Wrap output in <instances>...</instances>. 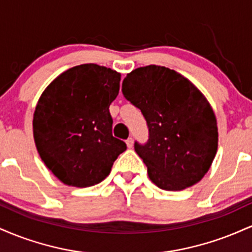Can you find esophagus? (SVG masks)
<instances>
[{
	"label": "esophagus",
	"mask_w": 252,
	"mask_h": 252,
	"mask_svg": "<svg viewBox=\"0 0 252 252\" xmlns=\"http://www.w3.org/2000/svg\"><path fill=\"white\" fill-rule=\"evenodd\" d=\"M126 147H128V148H132V147H134V140H132L131 137L128 138V140L126 141Z\"/></svg>",
	"instance_id": "esophagus-1"
}]
</instances>
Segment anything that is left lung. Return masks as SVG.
I'll return each mask as SVG.
<instances>
[{
    "mask_svg": "<svg viewBox=\"0 0 252 252\" xmlns=\"http://www.w3.org/2000/svg\"><path fill=\"white\" fill-rule=\"evenodd\" d=\"M122 91L147 121L148 142H135V152L152 182L182 190L200 181L218 149L216 115L200 90L174 70L149 65L126 74Z\"/></svg>",
    "mask_w": 252,
    "mask_h": 252,
    "instance_id": "obj_1",
    "label": "left lung"
}]
</instances>
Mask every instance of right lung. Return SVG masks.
Returning <instances> with one entry per match:
<instances>
[{
	"mask_svg": "<svg viewBox=\"0 0 252 252\" xmlns=\"http://www.w3.org/2000/svg\"><path fill=\"white\" fill-rule=\"evenodd\" d=\"M120 82L115 70L83 63L59 74L37 100L34 142L46 167L65 185L82 189L99 184L126 149L112 136L109 111Z\"/></svg>",
	"mask_w": 252,
	"mask_h": 252,
	"instance_id": "1",
	"label": "right lung"
}]
</instances>
